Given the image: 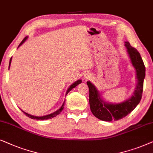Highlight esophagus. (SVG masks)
<instances>
[{
  "instance_id": "1",
  "label": "esophagus",
  "mask_w": 153,
  "mask_h": 153,
  "mask_svg": "<svg viewBox=\"0 0 153 153\" xmlns=\"http://www.w3.org/2000/svg\"><path fill=\"white\" fill-rule=\"evenodd\" d=\"M90 78V76H89V75H87L86 77H85V78H87V79H88V78Z\"/></svg>"
}]
</instances>
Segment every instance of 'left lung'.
Masks as SVG:
<instances>
[{
	"instance_id": "8db88e82",
	"label": "left lung",
	"mask_w": 153,
	"mask_h": 153,
	"mask_svg": "<svg viewBox=\"0 0 153 153\" xmlns=\"http://www.w3.org/2000/svg\"><path fill=\"white\" fill-rule=\"evenodd\" d=\"M131 64L136 69L138 83L134 95L128 100L117 104L105 103L101 98L100 94L90 82H87L89 91V105L91 113L96 117L103 121H117L129 114L139 103L142 97L143 80L146 75V68L140 53L131 46L129 42H125Z\"/></svg>"
}]
</instances>
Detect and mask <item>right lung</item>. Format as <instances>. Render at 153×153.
Here are the masks:
<instances>
[{
  "label": "right lung",
  "instance_id": "right-lung-1",
  "mask_svg": "<svg viewBox=\"0 0 153 153\" xmlns=\"http://www.w3.org/2000/svg\"><path fill=\"white\" fill-rule=\"evenodd\" d=\"M27 39V37H26V38H24V40H22V41L21 42V43H20L19 45V47L21 45H22L24 42V41H25V40ZM19 47H18V48H19ZM11 61H12V57H11V59H10V64H9V68H10V64H11ZM82 82V80H78V81H76V82H75L74 83H73V85H71V86H70V87H69V88L68 89V90H67V91H66V94H68L69 91H70L71 89H72L73 88H74L75 87H76L77 85H78L79 84H80V83H81ZM64 103H63V105H62V107L60 108L58 110V111H55L54 112V113H51V114H50V115H45V116H42V117H37V116H33V115H29V114H28V113H25V112H24L23 111H22V112H23V113L25 114V115H26V116H28V117H30V118H31V119H36V120H48V119H51V118H53V117H56V116H57V115H59V114L62 111V110L64 109Z\"/></svg>",
  "mask_w": 153,
  "mask_h": 153
}]
</instances>
